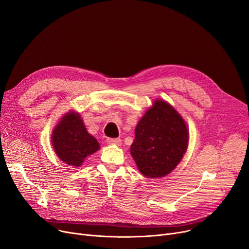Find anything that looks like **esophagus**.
Returning <instances> with one entry per match:
<instances>
[{"label": "esophagus", "mask_w": 249, "mask_h": 249, "mask_svg": "<svg viewBox=\"0 0 249 249\" xmlns=\"http://www.w3.org/2000/svg\"><path fill=\"white\" fill-rule=\"evenodd\" d=\"M106 141L108 144H112V145H120L121 144L120 138H107Z\"/></svg>", "instance_id": "obj_1"}]
</instances>
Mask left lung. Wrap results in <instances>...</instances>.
<instances>
[{"label":"left lung","instance_id":"left-lung-1","mask_svg":"<svg viewBox=\"0 0 249 249\" xmlns=\"http://www.w3.org/2000/svg\"><path fill=\"white\" fill-rule=\"evenodd\" d=\"M188 141L184 119L171 105L158 100L138 122L130 152L142 175L161 178L179 163Z\"/></svg>","mask_w":249,"mask_h":249}]
</instances>
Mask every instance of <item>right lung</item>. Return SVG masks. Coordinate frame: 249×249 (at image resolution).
I'll return each mask as SVG.
<instances>
[{
  "label": "right lung",
  "instance_id": "add662e5",
  "mask_svg": "<svg viewBox=\"0 0 249 249\" xmlns=\"http://www.w3.org/2000/svg\"><path fill=\"white\" fill-rule=\"evenodd\" d=\"M51 141L61 161L71 166H80L87 156L100 148L96 138L88 133L81 116L74 112L63 116Z\"/></svg>",
  "mask_w": 249,
  "mask_h": 249
}]
</instances>
